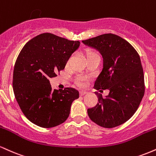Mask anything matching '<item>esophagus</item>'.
<instances>
[{"instance_id":"obj_1","label":"esophagus","mask_w":156,"mask_h":156,"mask_svg":"<svg viewBox=\"0 0 156 156\" xmlns=\"http://www.w3.org/2000/svg\"><path fill=\"white\" fill-rule=\"evenodd\" d=\"M87 94V92H82V91L81 92H80V96H83L84 94Z\"/></svg>"}]
</instances>
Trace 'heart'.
I'll return each mask as SVG.
<instances>
[{"label":"heart","instance_id":"b5f03b06","mask_svg":"<svg viewBox=\"0 0 156 156\" xmlns=\"http://www.w3.org/2000/svg\"><path fill=\"white\" fill-rule=\"evenodd\" d=\"M85 55L87 59H88V58H92V57H94V56H98V53H97L95 51H92V50H87V51H85ZM86 80H87L86 78L80 77V78H76V83L77 86H78V87H84L86 84Z\"/></svg>","mask_w":156,"mask_h":156}]
</instances>
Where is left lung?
Returning <instances> with one entry per match:
<instances>
[{
    "label": "left lung",
    "instance_id": "1",
    "mask_svg": "<svg viewBox=\"0 0 156 156\" xmlns=\"http://www.w3.org/2000/svg\"><path fill=\"white\" fill-rule=\"evenodd\" d=\"M82 42L99 52L103 69L94 88L108 94L98 98L95 106L89 108L90 119L103 128H112L127 122L136 112L144 94V79L140 57L129 42L119 36L105 34Z\"/></svg>",
    "mask_w": 156,
    "mask_h": 156
}]
</instances>
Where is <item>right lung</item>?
<instances>
[{
  "mask_svg": "<svg viewBox=\"0 0 156 156\" xmlns=\"http://www.w3.org/2000/svg\"><path fill=\"white\" fill-rule=\"evenodd\" d=\"M80 44L44 33L28 41L20 53L14 68L13 90L20 108L34 124L53 128L69 117L79 92L73 88L52 89L49 79L64 69Z\"/></svg>",
  "mask_w": 156,
  "mask_h": 156,
  "instance_id": "obj_1",
  "label": "right lung"
}]
</instances>
